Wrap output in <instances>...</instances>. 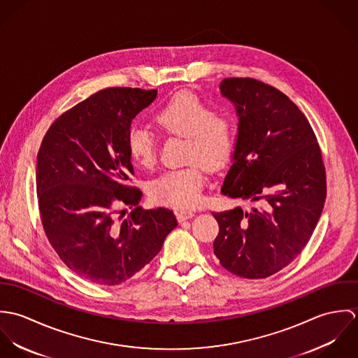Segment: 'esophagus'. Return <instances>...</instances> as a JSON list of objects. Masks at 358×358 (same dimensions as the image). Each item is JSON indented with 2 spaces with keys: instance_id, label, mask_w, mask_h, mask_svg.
Masks as SVG:
<instances>
[{
  "instance_id": "esophagus-1",
  "label": "esophagus",
  "mask_w": 358,
  "mask_h": 358,
  "mask_svg": "<svg viewBox=\"0 0 358 358\" xmlns=\"http://www.w3.org/2000/svg\"><path fill=\"white\" fill-rule=\"evenodd\" d=\"M194 216V212L193 210H179L176 212V217L179 222H185L187 219H192Z\"/></svg>"
}]
</instances>
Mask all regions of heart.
Returning <instances> with one entry per match:
<instances>
[{
    "label": "heart",
    "mask_w": 358,
    "mask_h": 358,
    "mask_svg": "<svg viewBox=\"0 0 358 358\" xmlns=\"http://www.w3.org/2000/svg\"><path fill=\"white\" fill-rule=\"evenodd\" d=\"M154 120L165 134L187 139L186 161L192 164L168 171L155 179L150 187L152 199L175 208L200 204L206 182L204 166L219 171L236 150L237 131L233 120L216 114L208 103L189 92L175 95L157 111ZM127 149L135 164L153 166L155 138L149 129L132 127L127 136Z\"/></svg>",
    "instance_id": "1"
}]
</instances>
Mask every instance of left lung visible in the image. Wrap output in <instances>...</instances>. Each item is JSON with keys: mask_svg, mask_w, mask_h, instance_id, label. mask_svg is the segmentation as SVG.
Listing matches in <instances>:
<instances>
[{"mask_svg": "<svg viewBox=\"0 0 358 358\" xmlns=\"http://www.w3.org/2000/svg\"><path fill=\"white\" fill-rule=\"evenodd\" d=\"M219 88L238 117L222 194L254 206L212 212L213 254L236 275L266 278L306 247L327 197L325 166L305 114L287 95L254 78H224Z\"/></svg>", "mask_w": 358, "mask_h": 358, "instance_id": "obj_1", "label": "left lung"}]
</instances>
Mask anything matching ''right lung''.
Returning <instances> with one entry per match:
<instances>
[{"mask_svg": "<svg viewBox=\"0 0 358 358\" xmlns=\"http://www.w3.org/2000/svg\"><path fill=\"white\" fill-rule=\"evenodd\" d=\"M155 96L157 90L99 91L55 120L37 154L44 231L63 263L94 284L131 278L178 226L171 209H142V192L128 185L131 122ZM118 203L133 208L125 220L115 215Z\"/></svg>", "mask_w": 358, "mask_h": 358, "instance_id": "1", "label": "right lung"}]
</instances>
